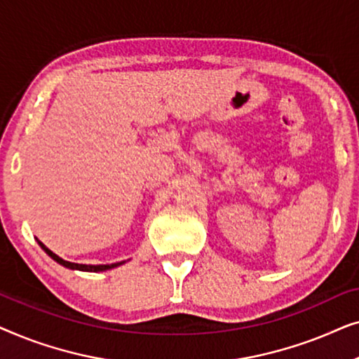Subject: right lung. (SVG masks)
Instances as JSON below:
<instances>
[{
    "mask_svg": "<svg viewBox=\"0 0 359 359\" xmlns=\"http://www.w3.org/2000/svg\"><path fill=\"white\" fill-rule=\"evenodd\" d=\"M37 243L41 245V248L46 252L48 257H50L53 262H57L58 264H62V266H65L68 269H78V271H90V273H100V271H107V269H112V268H117L121 266V264H124L126 262H119V263H111V264H80V263H72V262H67V259H63L58 257L52 252V250H48L46 245H43L41 240L36 238Z\"/></svg>",
    "mask_w": 359,
    "mask_h": 359,
    "instance_id": "obj_1",
    "label": "right lung"
}]
</instances>
